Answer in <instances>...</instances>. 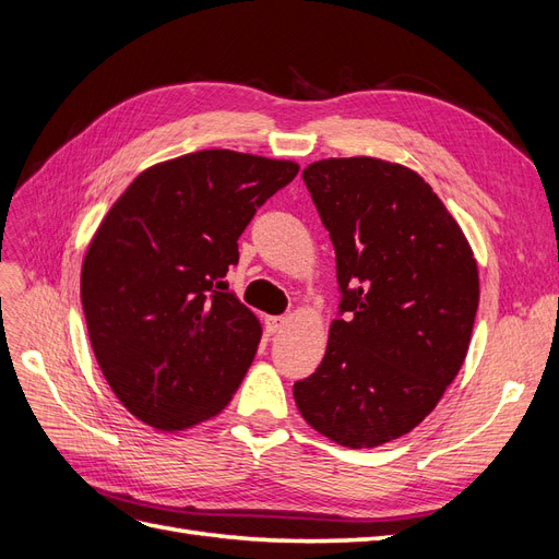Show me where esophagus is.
I'll use <instances>...</instances> for the list:
<instances>
[{"mask_svg": "<svg viewBox=\"0 0 559 559\" xmlns=\"http://www.w3.org/2000/svg\"><path fill=\"white\" fill-rule=\"evenodd\" d=\"M286 325V319L284 317H265V333L267 335H275L280 333Z\"/></svg>", "mask_w": 559, "mask_h": 559, "instance_id": "esophagus-1", "label": "esophagus"}]
</instances>
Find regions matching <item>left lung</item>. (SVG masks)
I'll return each instance as SVG.
<instances>
[{
	"instance_id": "left-lung-1",
	"label": "left lung",
	"mask_w": 559,
	"mask_h": 559,
	"mask_svg": "<svg viewBox=\"0 0 559 559\" xmlns=\"http://www.w3.org/2000/svg\"><path fill=\"white\" fill-rule=\"evenodd\" d=\"M329 228L340 317L298 412L340 447L374 449L412 432L469 349L478 271L463 228L407 166L321 159L302 170Z\"/></svg>"
}]
</instances>
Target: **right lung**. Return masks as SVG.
<instances>
[{"label": "right lung", "mask_w": 559, "mask_h": 559, "mask_svg": "<svg viewBox=\"0 0 559 559\" xmlns=\"http://www.w3.org/2000/svg\"><path fill=\"white\" fill-rule=\"evenodd\" d=\"M296 162L201 150L143 170L87 247L81 300L96 362L147 426L176 432L217 416L261 340L222 282L238 238Z\"/></svg>", "instance_id": "obj_1"}]
</instances>
